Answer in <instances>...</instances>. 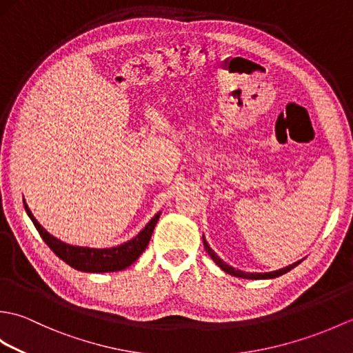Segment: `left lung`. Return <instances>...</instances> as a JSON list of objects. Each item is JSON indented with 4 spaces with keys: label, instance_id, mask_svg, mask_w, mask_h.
<instances>
[{
    "label": "left lung",
    "instance_id": "1",
    "mask_svg": "<svg viewBox=\"0 0 353 353\" xmlns=\"http://www.w3.org/2000/svg\"><path fill=\"white\" fill-rule=\"evenodd\" d=\"M203 244H205V250L208 252L209 256L212 258V261L223 270V272H226V273H229V274H232V276H236V277H243V279H273V277L282 276L283 273L290 272L291 268H294L296 265H299V264H301V262H302V261H297V262H294V264H291V265H288V267L281 268V270H276V272H268V273H245V272H241V270H236V268H234V267L228 265L226 262H223V261L219 258V254H215V252L211 249V247L208 245L205 238H203Z\"/></svg>",
    "mask_w": 353,
    "mask_h": 353
}]
</instances>
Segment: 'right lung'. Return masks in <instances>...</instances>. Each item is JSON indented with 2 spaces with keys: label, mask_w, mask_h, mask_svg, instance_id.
<instances>
[{
  "label": "right lung",
  "mask_w": 353,
  "mask_h": 353,
  "mask_svg": "<svg viewBox=\"0 0 353 353\" xmlns=\"http://www.w3.org/2000/svg\"><path fill=\"white\" fill-rule=\"evenodd\" d=\"M26 211L30 219H32L36 230L39 232L41 238L45 241L50 249L56 253V256L61 258L66 264L72 268L80 270V272L86 273H108V272H118V270H124L132 265L137 261L141 253L147 249L150 238L154 230L157 220H159L161 212L156 214L147 226L142 229L139 234L134 236L132 241H127L118 247H112V249H89V247H79V245H70L62 243L61 239L54 238L45 230L37 220L30 212L28 206L26 205Z\"/></svg>",
  "instance_id": "add662e5"
}]
</instances>
